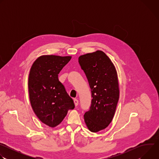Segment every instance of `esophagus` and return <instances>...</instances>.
Listing matches in <instances>:
<instances>
[{
	"label": "esophagus",
	"instance_id": "esophagus-1",
	"mask_svg": "<svg viewBox=\"0 0 159 159\" xmlns=\"http://www.w3.org/2000/svg\"><path fill=\"white\" fill-rule=\"evenodd\" d=\"M74 104H75V106H77L79 104V101L77 99H74Z\"/></svg>",
	"mask_w": 159,
	"mask_h": 159
}]
</instances>
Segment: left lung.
<instances>
[{
  "mask_svg": "<svg viewBox=\"0 0 159 159\" xmlns=\"http://www.w3.org/2000/svg\"><path fill=\"white\" fill-rule=\"evenodd\" d=\"M79 63L91 90L92 101L85 112V123L92 132L105 129L115 115L119 100V85L115 67L102 51L79 57Z\"/></svg>",
  "mask_w": 159,
  "mask_h": 159,
  "instance_id": "obj_1",
  "label": "left lung"
}]
</instances>
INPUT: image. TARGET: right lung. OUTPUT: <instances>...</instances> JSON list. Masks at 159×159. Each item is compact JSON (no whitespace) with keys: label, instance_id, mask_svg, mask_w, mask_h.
Returning <instances> with one entry per match:
<instances>
[{"label":"right lung","instance_id":"right-lung-1","mask_svg":"<svg viewBox=\"0 0 159 159\" xmlns=\"http://www.w3.org/2000/svg\"><path fill=\"white\" fill-rule=\"evenodd\" d=\"M71 57L44 55L33 63L28 79L31 105L39 120L50 127L58 125L69 109L73 99L58 80V74Z\"/></svg>","mask_w":159,"mask_h":159}]
</instances>
